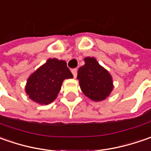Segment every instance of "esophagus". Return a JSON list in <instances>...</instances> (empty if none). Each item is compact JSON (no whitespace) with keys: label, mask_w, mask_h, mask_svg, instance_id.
Returning <instances> with one entry per match:
<instances>
[{"label":"esophagus","mask_w":151,"mask_h":151,"mask_svg":"<svg viewBox=\"0 0 151 151\" xmlns=\"http://www.w3.org/2000/svg\"><path fill=\"white\" fill-rule=\"evenodd\" d=\"M71 72H72L73 74V76L76 78V76H77V69H72V70H71Z\"/></svg>","instance_id":"34e87169"}]
</instances>
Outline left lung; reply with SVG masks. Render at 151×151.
Instances as JSON below:
<instances>
[{
  "instance_id": "left-lung-1",
  "label": "left lung",
  "mask_w": 151,
  "mask_h": 151,
  "mask_svg": "<svg viewBox=\"0 0 151 151\" xmlns=\"http://www.w3.org/2000/svg\"><path fill=\"white\" fill-rule=\"evenodd\" d=\"M85 65L80 67L77 79L86 96L95 101H103L113 90V77L93 57H86Z\"/></svg>"
}]
</instances>
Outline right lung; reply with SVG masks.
I'll return each mask as SVG.
<instances>
[{
	"mask_svg": "<svg viewBox=\"0 0 151 151\" xmlns=\"http://www.w3.org/2000/svg\"><path fill=\"white\" fill-rule=\"evenodd\" d=\"M70 78L73 75L65 61L49 59L27 78L25 91L33 101L48 105L56 99L64 80Z\"/></svg>",
	"mask_w": 151,
	"mask_h": 151,
	"instance_id": "add662e5",
	"label": "right lung"
}]
</instances>
